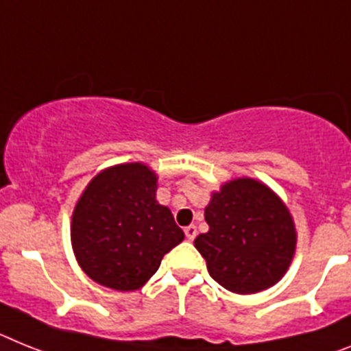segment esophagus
<instances>
[{
    "mask_svg": "<svg viewBox=\"0 0 351 351\" xmlns=\"http://www.w3.org/2000/svg\"><path fill=\"white\" fill-rule=\"evenodd\" d=\"M196 234H198V230H196V226L194 225H191L185 228V237H187L189 241H193L194 237H196Z\"/></svg>",
    "mask_w": 351,
    "mask_h": 351,
    "instance_id": "1",
    "label": "esophagus"
}]
</instances>
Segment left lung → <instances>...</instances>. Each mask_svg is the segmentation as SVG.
<instances>
[{"label": "left lung", "instance_id": "1", "mask_svg": "<svg viewBox=\"0 0 351 351\" xmlns=\"http://www.w3.org/2000/svg\"><path fill=\"white\" fill-rule=\"evenodd\" d=\"M207 234L194 246L208 275L237 294L264 291L280 280L291 264L296 232L291 214L266 185L239 178L212 194L205 208Z\"/></svg>", "mask_w": 351, "mask_h": 351}]
</instances>
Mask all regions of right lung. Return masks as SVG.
<instances>
[{"label":"right lung","mask_w":351,"mask_h":351,"mask_svg":"<svg viewBox=\"0 0 351 351\" xmlns=\"http://www.w3.org/2000/svg\"><path fill=\"white\" fill-rule=\"evenodd\" d=\"M155 191L157 176L137 162L103 171L87 185L73 214L71 241L94 282L116 291L139 289L184 241Z\"/></svg>","instance_id":"add662e5"}]
</instances>
